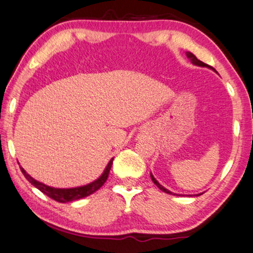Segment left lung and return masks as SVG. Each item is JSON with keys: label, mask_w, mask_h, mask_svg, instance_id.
<instances>
[{"label": "left lung", "mask_w": 253, "mask_h": 253, "mask_svg": "<svg viewBox=\"0 0 253 253\" xmlns=\"http://www.w3.org/2000/svg\"><path fill=\"white\" fill-rule=\"evenodd\" d=\"M186 57H188V58H189V60H190V61H191V63H192V64H195V65H198V67H205V68H209V69H211V70L215 71V70H214V69H213L212 67H210V65H209V64H205V63H204V62H202V61H200V60H198V58H197V57L195 56V55H193L192 53H190V51H186ZM215 72H216V71H215ZM151 178H152V181H153V183H154V184H155V185H157V186H158V188L161 190V191H164V192H166V193H169V195H176V196H182V195H177V193H172L171 191H169V190H168V189H166V188H165V186H162V185L160 184V183H159V182L157 181V179H155V178H154V176H153V175H152V172H151ZM200 195H203V193H198V195H196V196H200Z\"/></svg>", "instance_id": "left-lung-1"}]
</instances>
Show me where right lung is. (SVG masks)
<instances>
[{"mask_svg": "<svg viewBox=\"0 0 253 253\" xmlns=\"http://www.w3.org/2000/svg\"><path fill=\"white\" fill-rule=\"evenodd\" d=\"M113 160L114 158L110 159V161L107 165V167L105 168V170L101 174L100 177H98L95 181H93L91 183L86 185H82V186H76V188H68V189H61V188H53V186H49L47 184H44L42 182L37 181L34 179L32 176L27 174V172L24 170V168L20 167V170H22L23 175L25 176L27 181H29L31 184L33 186H36L38 190H40L41 192L44 193V195L49 197V198L56 200L58 203H69V202H74V200H78L84 198V197H87L89 195H92L93 192H95L96 190H99L101 186L105 184V182L107 181L109 175V170L112 168L113 165Z\"/></svg>", "mask_w": 253, "mask_h": 253, "instance_id": "obj_1", "label": "right lung"}]
</instances>
